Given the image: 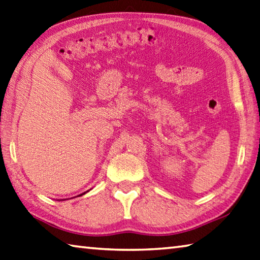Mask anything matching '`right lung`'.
<instances>
[{
	"mask_svg": "<svg viewBox=\"0 0 260 260\" xmlns=\"http://www.w3.org/2000/svg\"><path fill=\"white\" fill-rule=\"evenodd\" d=\"M86 192H87V191H86ZM86 192H84V193H81V194H79V196H82V194H85ZM62 200H63V199H62ZM64 200H66V199H64Z\"/></svg>",
	"mask_w": 260,
	"mask_h": 260,
	"instance_id": "right-lung-1",
	"label": "right lung"
}]
</instances>
